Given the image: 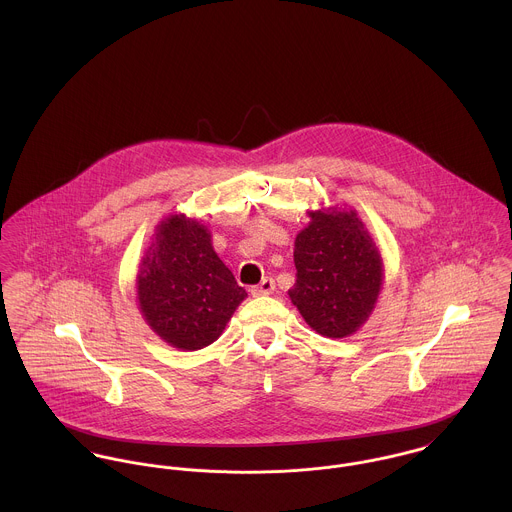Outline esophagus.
<instances>
[{"instance_id": "34e87169", "label": "esophagus", "mask_w": 512, "mask_h": 512, "mask_svg": "<svg viewBox=\"0 0 512 512\" xmlns=\"http://www.w3.org/2000/svg\"><path fill=\"white\" fill-rule=\"evenodd\" d=\"M274 290H276L274 280H272V278H264L258 286H252V288H250V293H252V295H270V293H274Z\"/></svg>"}]
</instances>
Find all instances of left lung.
Instances as JSON below:
<instances>
[{"instance_id":"left-lung-1","label":"left lung","mask_w":512,"mask_h":512,"mask_svg":"<svg viewBox=\"0 0 512 512\" xmlns=\"http://www.w3.org/2000/svg\"><path fill=\"white\" fill-rule=\"evenodd\" d=\"M295 238L293 305L311 329L341 339L355 333L382 286V260L355 211L309 213Z\"/></svg>"}]
</instances>
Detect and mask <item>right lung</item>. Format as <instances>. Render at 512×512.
I'll list each match as a JSON object with an SVG mask.
<instances>
[{"label": "right lung", "mask_w": 512, "mask_h": 512, "mask_svg": "<svg viewBox=\"0 0 512 512\" xmlns=\"http://www.w3.org/2000/svg\"><path fill=\"white\" fill-rule=\"evenodd\" d=\"M244 297L205 226L185 217L157 226L138 274V299L161 339L185 351L211 345Z\"/></svg>", "instance_id": "right-lung-1"}]
</instances>
